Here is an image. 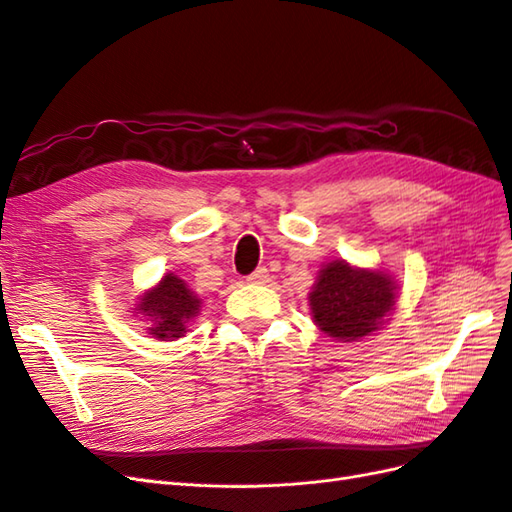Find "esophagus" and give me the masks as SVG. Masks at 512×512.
<instances>
[{
	"label": "esophagus",
	"mask_w": 512,
	"mask_h": 512,
	"mask_svg": "<svg viewBox=\"0 0 512 512\" xmlns=\"http://www.w3.org/2000/svg\"><path fill=\"white\" fill-rule=\"evenodd\" d=\"M247 280H250L252 284H267L271 280V275L265 267H258L250 277H247Z\"/></svg>",
	"instance_id": "34e87169"
}]
</instances>
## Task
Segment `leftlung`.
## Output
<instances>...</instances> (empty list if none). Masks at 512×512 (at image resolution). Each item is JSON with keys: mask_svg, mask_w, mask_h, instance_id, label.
<instances>
[{"mask_svg": "<svg viewBox=\"0 0 512 512\" xmlns=\"http://www.w3.org/2000/svg\"><path fill=\"white\" fill-rule=\"evenodd\" d=\"M395 290L397 284L389 273L331 260L309 292V309L320 331L339 342H356L382 327L395 309Z\"/></svg>", "mask_w": 512, "mask_h": 512, "instance_id": "obj_1", "label": "left lung"}]
</instances>
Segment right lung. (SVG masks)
I'll list each match as a JSON object with an SVG mask.
<instances>
[{
  "instance_id": "1",
  "label": "right lung",
  "mask_w": 512,
  "mask_h": 512,
  "mask_svg": "<svg viewBox=\"0 0 512 512\" xmlns=\"http://www.w3.org/2000/svg\"><path fill=\"white\" fill-rule=\"evenodd\" d=\"M198 294L192 292L181 277L175 273H166L158 286L143 292L138 301L136 314L147 316L151 327H147L149 335L162 339V342H173L183 337L188 322L200 312Z\"/></svg>"
}]
</instances>
